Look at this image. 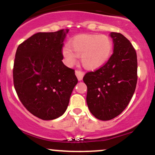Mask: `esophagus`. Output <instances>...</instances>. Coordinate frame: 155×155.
Returning a JSON list of instances; mask_svg holds the SVG:
<instances>
[{"label": "esophagus", "mask_w": 155, "mask_h": 155, "mask_svg": "<svg viewBox=\"0 0 155 155\" xmlns=\"http://www.w3.org/2000/svg\"><path fill=\"white\" fill-rule=\"evenodd\" d=\"M75 74H76V76H77V79L79 80V81H81V79H82L83 76H84V73L81 71L79 70H76L75 71Z\"/></svg>", "instance_id": "esophagus-1"}]
</instances>
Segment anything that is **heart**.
Segmentation results:
<instances>
[{"label":"heart","mask_w":155,"mask_h":155,"mask_svg":"<svg viewBox=\"0 0 155 155\" xmlns=\"http://www.w3.org/2000/svg\"><path fill=\"white\" fill-rule=\"evenodd\" d=\"M113 42L106 35L81 34L76 35L64 46L63 54L68 65L75 63L80 57L83 67L95 70L102 67L111 57Z\"/></svg>","instance_id":"heart-1"}]
</instances>
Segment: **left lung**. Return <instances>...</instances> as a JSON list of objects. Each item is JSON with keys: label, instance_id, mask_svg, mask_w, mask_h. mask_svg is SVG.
I'll use <instances>...</instances> for the list:
<instances>
[{"label": "left lung", "instance_id": "obj_1", "mask_svg": "<svg viewBox=\"0 0 155 155\" xmlns=\"http://www.w3.org/2000/svg\"><path fill=\"white\" fill-rule=\"evenodd\" d=\"M114 51L102 67L87 72L83 78L87 87V104L92 114L100 120H110L127 106L136 90V51L120 33L111 32Z\"/></svg>", "mask_w": 155, "mask_h": 155}]
</instances>
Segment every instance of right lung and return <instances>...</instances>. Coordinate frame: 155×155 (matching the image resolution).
<instances>
[{"label": "right lung", "instance_id": "obj_1", "mask_svg": "<svg viewBox=\"0 0 155 155\" xmlns=\"http://www.w3.org/2000/svg\"><path fill=\"white\" fill-rule=\"evenodd\" d=\"M68 31L37 33L19 44L16 51V92L27 110L41 120L63 114L78 82L75 71L62 61L63 42Z\"/></svg>", "mask_w": 155, "mask_h": 155}]
</instances>
